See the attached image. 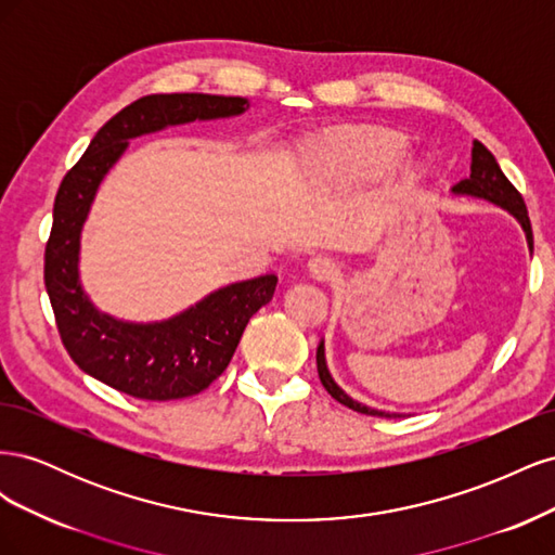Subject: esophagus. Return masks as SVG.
I'll list each match as a JSON object with an SVG mask.
<instances>
[{"mask_svg": "<svg viewBox=\"0 0 555 555\" xmlns=\"http://www.w3.org/2000/svg\"><path fill=\"white\" fill-rule=\"evenodd\" d=\"M308 271L314 280H331L335 273H338V266H335L333 259L319 255L308 261Z\"/></svg>", "mask_w": 555, "mask_h": 555, "instance_id": "1", "label": "esophagus"}]
</instances>
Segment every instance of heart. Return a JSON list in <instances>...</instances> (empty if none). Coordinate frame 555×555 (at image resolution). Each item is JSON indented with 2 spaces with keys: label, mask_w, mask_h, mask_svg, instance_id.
Returning <instances> with one entry per match:
<instances>
[{
  "label": "heart",
  "mask_w": 555,
  "mask_h": 555,
  "mask_svg": "<svg viewBox=\"0 0 555 555\" xmlns=\"http://www.w3.org/2000/svg\"><path fill=\"white\" fill-rule=\"evenodd\" d=\"M405 133L384 125H343L306 143L310 171L326 182H361L379 178L405 153Z\"/></svg>",
  "instance_id": "1"
}]
</instances>
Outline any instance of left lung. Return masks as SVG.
Instances as JSON below:
<instances>
[{
	"label": "left lung",
	"mask_w": 555,
	"mask_h": 555,
	"mask_svg": "<svg viewBox=\"0 0 555 555\" xmlns=\"http://www.w3.org/2000/svg\"><path fill=\"white\" fill-rule=\"evenodd\" d=\"M473 173L469 178L461 180L459 184H453V194H469V196H479L491 201V204L500 206L509 210L516 220L524 227L526 236H528V245L532 247V227H530V217H528V208H526V201L520 196V192L514 188V184L507 180V176L500 171V166L495 162V157L486 150L479 141H475L473 145ZM317 373L319 379H322L324 389L338 400L343 402L345 408L361 412V414H371V416H384V418H398L400 414H389V412H382V410H373V408H365L361 402H357L354 398H349L338 384L333 382L328 367H326V359H324V343H319L317 347Z\"/></svg>",
	"instance_id": "left-lung-1"
}]
</instances>
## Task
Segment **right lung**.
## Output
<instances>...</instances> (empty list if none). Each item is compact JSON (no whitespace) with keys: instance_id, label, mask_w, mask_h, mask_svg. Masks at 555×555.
<instances>
[{"instance_id":"obj_1","label":"right lung","mask_w":555,"mask_h":555,"mask_svg":"<svg viewBox=\"0 0 555 555\" xmlns=\"http://www.w3.org/2000/svg\"><path fill=\"white\" fill-rule=\"evenodd\" d=\"M243 96L147 94L122 108L96 131L64 176L46 243L43 282L62 345L74 363L113 389L141 400L196 396L220 377L241 335L275 294V275L229 284L166 322L129 324L99 312L78 282L80 229L99 182L127 150V141L169 125L241 115Z\"/></svg>"}]
</instances>
